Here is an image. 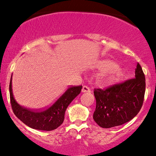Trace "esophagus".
<instances>
[{
    "label": "esophagus",
    "mask_w": 156,
    "mask_h": 156,
    "mask_svg": "<svg viewBox=\"0 0 156 156\" xmlns=\"http://www.w3.org/2000/svg\"><path fill=\"white\" fill-rule=\"evenodd\" d=\"M82 92V93H90V92H91V89H90V88L88 87L87 86H83Z\"/></svg>",
    "instance_id": "esophagus-1"
}]
</instances>
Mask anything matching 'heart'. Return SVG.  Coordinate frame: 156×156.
Instances as JSON below:
<instances>
[{"label":"heart","instance_id":"heart-1","mask_svg":"<svg viewBox=\"0 0 156 156\" xmlns=\"http://www.w3.org/2000/svg\"><path fill=\"white\" fill-rule=\"evenodd\" d=\"M101 71L105 72L99 77L98 82L103 87H109L123 76V73L119 70L118 65L111 60H104L98 65Z\"/></svg>","mask_w":156,"mask_h":156}]
</instances>
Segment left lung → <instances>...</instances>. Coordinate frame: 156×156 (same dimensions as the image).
<instances>
[{"label": "left lung", "instance_id": "left-lung-1", "mask_svg": "<svg viewBox=\"0 0 156 156\" xmlns=\"http://www.w3.org/2000/svg\"><path fill=\"white\" fill-rule=\"evenodd\" d=\"M145 75L139 63L135 78L107 88L95 89L96 101L94 121L103 128L123 125L139 113L143 105L146 89Z\"/></svg>", "mask_w": 156, "mask_h": 156}]
</instances>
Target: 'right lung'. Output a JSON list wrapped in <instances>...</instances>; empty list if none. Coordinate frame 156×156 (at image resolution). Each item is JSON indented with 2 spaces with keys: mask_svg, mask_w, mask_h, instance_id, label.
<instances>
[{
  "mask_svg": "<svg viewBox=\"0 0 156 156\" xmlns=\"http://www.w3.org/2000/svg\"><path fill=\"white\" fill-rule=\"evenodd\" d=\"M12 76L9 89L13 112L22 122L34 129L51 131L61 125L64 121L65 112L67 106L80 94L82 89V86L69 87L50 107L41 110H29L18 104L14 98L12 89Z\"/></svg>",
  "mask_w": 156,
  "mask_h": 156,
  "instance_id": "obj_1",
  "label": "right lung"
}]
</instances>
